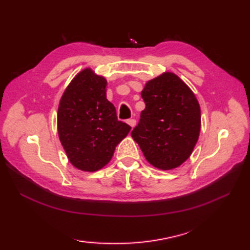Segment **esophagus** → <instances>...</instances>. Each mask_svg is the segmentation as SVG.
<instances>
[{
  "label": "esophagus",
  "mask_w": 250,
  "mask_h": 250,
  "mask_svg": "<svg viewBox=\"0 0 250 250\" xmlns=\"http://www.w3.org/2000/svg\"><path fill=\"white\" fill-rule=\"evenodd\" d=\"M126 122H128V125L131 126L132 129H133L134 126H135V125H136V120L135 119H129Z\"/></svg>",
  "instance_id": "esophagus-1"
}]
</instances>
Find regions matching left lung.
I'll return each instance as SVG.
<instances>
[{"instance_id": "obj_1", "label": "left lung", "mask_w": 250, "mask_h": 250, "mask_svg": "<svg viewBox=\"0 0 250 250\" xmlns=\"http://www.w3.org/2000/svg\"><path fill=\"white\" fill-rule=\"evenodd\" d=\"M141 95L146 107L131 136L151 166L163 171L178 167L190 157L199 140L198 100L171 72L147 82Z\"/></svg>"}]
</instances>
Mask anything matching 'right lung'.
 <instances>
[{
    "instance_id": "1",
    "label": "right lung",
    "mask_w": 250,
    "mask_h": 250,
    "mask_svg": "<svg viewBox=\"0 0 250 250\" xmlns=\"http://www.w3.org/2000/svg\"><path fill=\"white\" fill-rule=\"evenodd\" d=\"M107 82L91 68L72 79L58 107V134L68 161L84 172L104 167L131 126L117 119L106 99Z\"/></svg>"
}]
</instances>
